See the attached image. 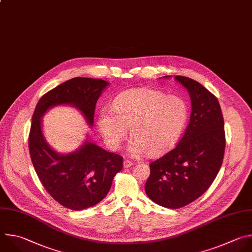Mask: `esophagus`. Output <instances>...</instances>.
<instances>
[{
  "instance_id": "1",
  "label": "esophagus",
  "mask_w": 252,
  "mask_h": 252,
  "mask_svg": "<svg viewBox=\"0 0 252 252\" xmlns=\"http://www.w3.org/2000/svg\"><path fill=\"white\" fill-rule=\"evenodd\" d=\"M131 165H132V162H131V161H129V160H127V159L124 160V167H125V168H128V167H130Z\"/></svg>"
}]
</instances>
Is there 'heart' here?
<instances>
[{"mask_svg": "<svg viewBox=\"0 0 252 252\" xmlns=\"http://www.w3.org/2000/svg\"><path fill=\"white\" fill-rule=\"evenodd\" d=\"M186 102L150 88H134L121 93L113 110L103 109L98 118L99 130L107 145L116 150L126 137L133 155L145 152L157 156L171 149L179 140L188 121Z\"/></svg>", "mask_w": 252, "mask_h": 252, "instance_id": "obj_1", "label": "heart"}]
</instances>
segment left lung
I'll list each match as a JSON object with an SVG mask.
<instances>
[{
    "mask_svg": "<svg viewBox=\"0 0 252 252\" xmlns=\"http://www.w3.org/2000/svg\"><path fill=\"white\" fill-rule=\"evenodd\" d=\"M168 78V76H165ZM191 98L190 123L174 149L150 163L145 193L168 209L201 197L217 177L225 147L224 124L218 99L191 78L175 76Z\"/></svg>",
    "mask_w": 252,
    "mask_h": 252,
    "instance_id": "8db88e82",
    "label": "left lung"
}]
</instances>
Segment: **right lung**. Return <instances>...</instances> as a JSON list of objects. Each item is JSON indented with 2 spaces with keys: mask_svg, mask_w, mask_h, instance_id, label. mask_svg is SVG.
I'll list each match as a JSON object with an SVG mask.
<instances>
[{
  "mask_svg": "<svg viewBox=\"0 0 252 252\" xmlns=\"http://www.w3.org/2000/svg\"><path fill=\"white\" fill-rule=\"evenodd\" d=\"M108 85L102 79H70L44 94L32 116L29 148L35 172L49 195L70 210L81 211L101 202L122 170L124 158L88 139L77 150L60 154L46 142L41 118L52 107L69 105L92 126L97 101Z\"/></svg>",
  "mask_w": 252,
  "mask_h": 252,
  "instance_id": "1",
  "label": "right lung"
}]
</instances>
